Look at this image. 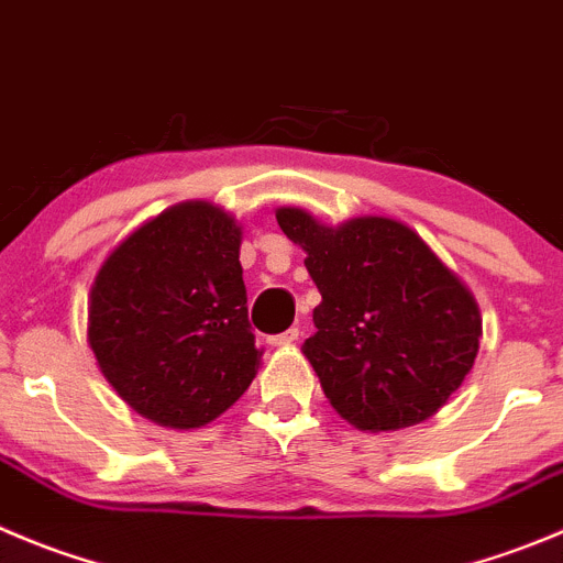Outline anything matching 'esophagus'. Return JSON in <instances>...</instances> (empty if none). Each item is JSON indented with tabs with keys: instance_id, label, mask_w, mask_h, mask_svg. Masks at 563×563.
Wrapping results in <instances>:
<instances>
[{
	"instance_id": "obj_1",
	"label": "esophagus",
	"mask_w": 563,
	"mask_h": 563,
	"mask_svg": "<svg viewBox=\"0 0 563 563\" xmlns=\"http://www.w3.org/2000/svg\"><path fill=\"white\" fill-rule=\"evenodd\" d=\"M298 336H301V331H298V329H287L285 334L271 336V345L273 347H287V345H292V342H296Z\"/></svg>"
}]
</instances>
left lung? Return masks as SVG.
Segmentation results:
<instances>
[{
  "label": "left lung",
  "instance_id": "left-lung-1",
  "mask_svg": "<svg viewBox=\"0 0 563 563\" xmlns=\"http://www.w3.org/2000/svg\"><path fill=\"white\" fill-rule=\"evenodd\" d=\"M276 221L323 296L301 351L336 415L373 433L437 415L478 356L481 312L462 278L393 218L325 227L282 207Z\"/></svg>",
  "mask_w": 563,
  "mask_h": 563
}]
</instances>
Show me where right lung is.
I'll list each match as a JSON object with an SVG mask.
<instances>
[{
    "mask_svg": "<svg viewBox=\"0 0 563 563\" xmlns=\"http://www.w3.org/2000/svg\"><path fill=\"white\" fill-rule=\"evenodd\" d=\"M240 240L221 207L181 201L135 229L96 273L88 342L99 371L157 426H207L260 371Z\"/></svg>",
    "mask_w": 563,
    "mask_h": 563,
    "instance_id": "right-lung-1",
    "label": "right lung"
}]
</instances>
